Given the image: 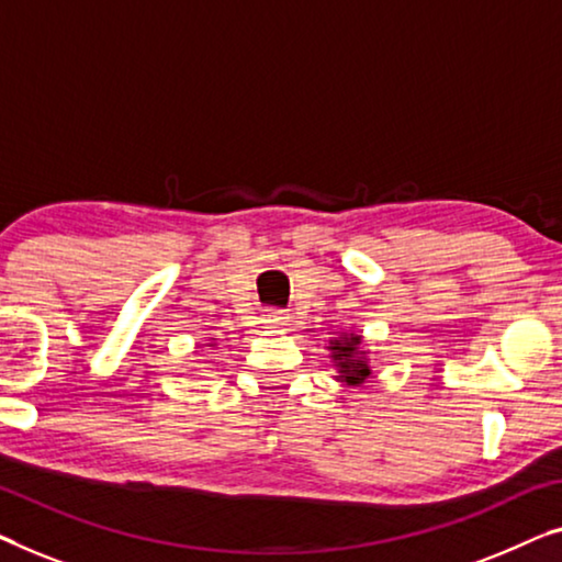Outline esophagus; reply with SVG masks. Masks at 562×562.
Returning a JSON list of instances; mask_svg holds the SVG:
<instances>
[{
  "instance_id": "obj_1",
  "label": "esophagus",
  "mask_w": 562,
  "mask_h": 562,
  "mask_svg": "<svg viewBox=\"0 0 562 562\" xmlns=\"http://www.w3.org/2000/svg\"><path fill=\"white\" fill-rule=\"evenodd\" d=\"M267 323L274 325V328H282V325L290 323V315L282 313V310H270V313H267Z\"/></svg>"
}]
</instances>
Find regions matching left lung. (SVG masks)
<instances>
[{"mask_svg":"<svg viewBox=\"0 0 562 562\" xmlns=\"http://www.w3.org/2000/svg\"><path fill=\"white\" fill-rule=\"evenodd\" d=\"M330 366L335 375L333 379L346 389H361L371 379V350L363 340L361 333H340L338 338L325 342Z\"/></svg>","mask_w":562,"mask_h":562,"instance_id":"1","label":"left lung"}]
</instances>
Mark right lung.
Masks as SVG:
<instances>
[{"label": "right lung", "instance_id": "right-lung-1", "mask_svg": "<svg viewBox=\"0 0 562 562\" xmlns=\"http://www.w3.org/2000/svg\"><path fill=\"white\" fill-rule=\"evenodd\" d=\"M206 348H216V338L209 340V342H206Z\"/></svg>", "mask_w": 562, "mask_h": 562}]
</instances>
